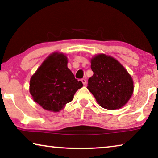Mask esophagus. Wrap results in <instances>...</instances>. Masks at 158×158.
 Listing matches in <instances>:
<instances>
[{"instance_id":"esophagus-1","label":"esophagus","mask_w":158,"mask_h":158,"mask_svg":"<svg viewBox=\"0 0 158 158\" xmlns=\"http://www.w3.org/2000/svg\"><path fill=\"white\" fill-rule=\"evenodd\" d=\"M82 83H83V85H86V83H87V80L85 79V78H83L81 80Z\"/></svg>"}]
</instances>
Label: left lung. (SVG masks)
I'll return each instance as SVG.
<instances>
[{
  "instance_id": "8db88e82",
  "label": "left lung",
  "mask_w": 158,
  "mask_h": 158,
  "mask_svg": "<svg viewBox=\"0 0 158 158\" xmlns=\"http://www.w3.org/2000/svg\"><path fill=\"white\" fill-rule=\"evenodd\" d=\"M94 75L87 88L104 109H120L133 94V81L125 68L110 56L98 55L91 60Z\"/></svg>"
}]
</instances>
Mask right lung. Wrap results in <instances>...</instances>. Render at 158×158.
Masks as SVG:
<instances>
[{
    "mask_svg": "<svg viewBox=\"0 0 158 158\" xmlns=\"http://www.w3.org/2000/svg\"><path fill=\"white\" fill-rule=\"evenodd\" d=\"M62 54L54 53L45 60L30 80V94L43 109L57 112L70 103L81 81L75 78Z\"/></svg>",
    "mask_w": 158,
    "mask_h": 158,
    "instance_id": "add662e5",
    "label": "right lung"
}]
</instances>
